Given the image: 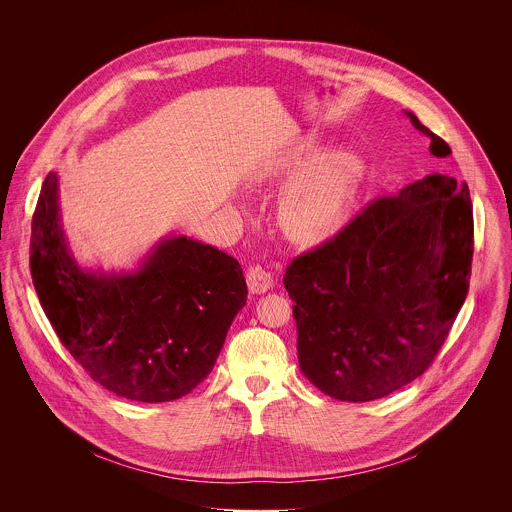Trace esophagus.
<instances>
[{
    "mask_svg": "<svg viewBox=\"0 0 512 512\" xmlns=\"http://www.w3.org/2000/svg\"><path fill=\"white\" fill-rule=\"evenodd\" d=\"M246 282H248V290L252 293H266L274 286L272 274L262 266H250L246 272Z\"/></svg>",
    "mask_w": 512,
    "mask_h": 512,
    "instance_id": "34e87169",
    "label": "esophagus"
}]
</instances>
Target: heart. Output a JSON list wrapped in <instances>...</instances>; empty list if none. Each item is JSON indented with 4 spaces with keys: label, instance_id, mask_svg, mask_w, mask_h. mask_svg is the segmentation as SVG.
Instances as JSON below:
<instances>
[{
    "label": "heart",
    "instance_id": "obj_1",
    "mask_svg": "<svg viewBox=\"0 0 512 512\" xmlns=\"http://www.w3.org/2000/svg\"><path fill=\"white\" fill-rule=\"evenodd\" d=\"M319 151V138L305 134L278 151L260 171L258 181L286 179L297 173L284 189L278 220L286 236L303 246H315L351 219L366 177L363 157L351 149Z\"/></svg>",
    "mask_w": 512,
    "mask_h": 512
}]
</instances>
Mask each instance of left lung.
Instances as JSON below:
<instances>
[{
    "label": "left lung",
    "mask_w": 512,
    "mask_h": 512,
    "mask_svg": "<svg viewBox=\"0 0 512 512\" xmlns=\"http://www.w3.org/2000/svg\"><path fill=\"white\" fill-rule=\"evenodd\" d=\"M412 126L449 146L412 114ZM473 207L465 183L434 173L380 197L286 270L305 378L343 402L382 398L432 365L469 290Z\"/></svg>",
    "instance_id": "left-lung-1"
}]
</instances>
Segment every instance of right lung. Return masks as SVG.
Listing matches in <instances>:
<instances>
[{"mask_svg":"<svg viewBox=\"0 0 512 512\" xmlns=\"http://www.w3.org/2000/svg\"><path fill=\"white\" fill-rule=\"evenodd\" d=\"M29 262L61 343L98 384L134 402L177 400L203 382L248 295L236 258L185 234L155 242L132 270L80 266L57 173L37 201Z\"/></svg>","mask_w":512,"mask_h":512,"instance_id":"right-lung-1","label":"right lung"}]
</instances>
